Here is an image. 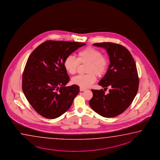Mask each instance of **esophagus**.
<instances>
[{"label":"esophagus","mask_w":160,"mask_h":160,"mask_svg":"<svg viewBox=\"0 0 160 160\" xmlns=\"http://www.w3.org/2000/svg\"><path fill=\"white\" fill-rule=\"evenodd\" d=\"M86 88H82V87H80V91H84L86 90Z\"/></svg>","instance_id":"34e87169"}]
</instances>
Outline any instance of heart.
Wrapping results in <instances>:
<instances>
[{"instance_id": "b5f03b06", "label": "heart", "mask_w": 160, "mask_h": 160, "mask_svg": "<svg viewBox=\"0 0 160 160\" xmlns=\"http://www.w3.org/2000/svg\"><path fill=\"white\" fill-rule=\"evenodd\" d=\"M79 63H88L87 74L76 76L72 78L73 84L82 88H87L96 81V75L100 77L106 73L108 68V60L100 51L92 47H87L78 52L77 58L68 56L64 62V67L68 73L73 75L77 72Z\"/></svg>"}]
</instances>
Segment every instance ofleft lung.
I'll return each mask as SVG.
<instances>
[{
    "mask_svg": "<svg viewBox=\"0 0 160 160\" xmlns=\"http://www.w3.org/2000/svg\"><path fill=\"white\" fill-rule=\"evenodd\" d=\"M93 45L105 49L109 57L108 69L98 84L110 89L107 95L102 89H92L93 97L89 106L102 117H117L130 106L138 92L136 62L129 50L119 44L101 42Z\"/></svg>",
    "mask_w": 160,
    "mask_h": 160,
    "instance_id": "left-lung-1",
    "label": "left lung"
}]
</instances>
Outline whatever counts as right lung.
<instances>
[{"label": "right lung", "instance_id": "right-lung-1", "mask_svg": "<svg viewBox=\"0 0 160 160\" xmlns=\"http://www.w3.org/2000/svg\"><path fill=\"white\" fill-rule=\"evenodd\" d=\"M86 43L47 41L37 47L27 60L22 77L25 97L38 114L55 119L70 108L79 92L78 86H65L69 77L65 58Z\"/></svg>", "mask_w": 160, "mask_h": 160}]
</instances>
